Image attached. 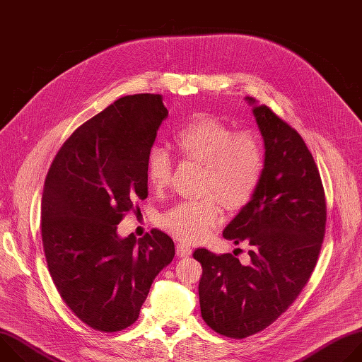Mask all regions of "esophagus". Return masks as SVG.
Returning <instances> with one entry per match:
<instances>
[{"label": "esophagus", "mask_w": 362, "mask_h": 362, "mask_svg": "<svg viewBox=\"0 0 362 362\" xmlns=\"http://www.w3.org/2000/svg\"><path fill=\"white\" fill-rule=\"evenodd\" d=\"M176 253H177L180 257H187V256L192 255V247H190V245H187V243H179V245L176 246Z\"/></svg>", "instance_id": "obj_1"}]
</instances>
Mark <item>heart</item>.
<instances>
[{
	"instance_id": "1",
	"label": "heart",
	"mask_w": 362,
	"mask_h": 362,
	"mask_svg": "<svg viewBox=\"0 0 362 362\" xmlns=\"http://www.w3.org/2000/svg\"><path fill=\"white\" fill-rule=\"evenodd\" d=\"M182 156L204 165L203 192L216 194L228 208L243 206L261 183L265 151L253 132H238L218 117L203 115L175 133ZM173 162L162 146H151L146 156L150 185L162 189L169 185ZM223 211L215 197L185 200L160 218V226L186 242H202L222 223Z\"/></svg>"
}]
</instances>
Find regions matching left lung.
<instances>
[{
    "label": "left lung",
    "instance_id": "obj_1",
    "mask_svg": "<svg viewBox=\"0 0 362 362\" xmlns=\"http://www.w3.org/2000/svg\"><path fill=\"white\" fill-rule=\"evenodd\" d=\"M245 100L264 139L265 168L223 238L235 245L246 242L249 262L208 249L193 253L203 269L202 318L236 339L269 327L298 298L317 265L327 222L321 176L303 139L268 106Z\"/></svg>",
    "mask_w": 362,
    "mask_h": 362
}]
</instances>
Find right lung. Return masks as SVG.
I'll return each mask as SVG.
<instances>
[{
	"instance_id": "add662e5",
	"label": "right lung",
	"mask_w": 362,
	"mask_h": 362,
	"mask_svg": "<svg viewBox=\"0 0 362 362\" xmlns=\"http://www.w3.org/2000/svg\"><path fill=\"white\" fill-rule=\"evenodd\" d=\"M168 115L160 94L116 100L66 140L45 177L41 236L49 275L67 306L97 331L130 327L175 256L162 230L140 239L117 233L134 202L147 197L146 156Z\"/></svg>"
}]
</instances>
